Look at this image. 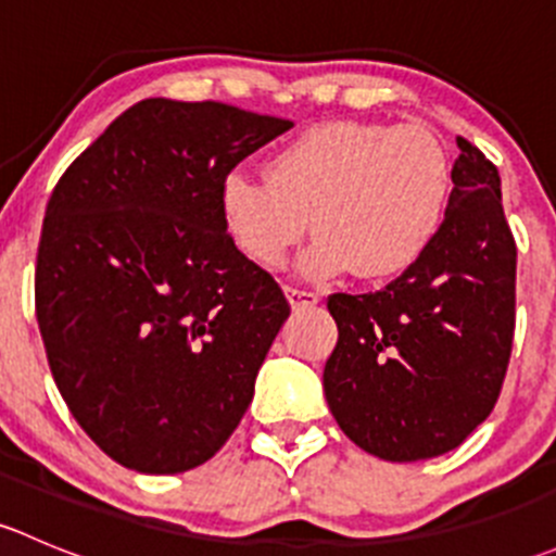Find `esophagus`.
Wrapping results in <instances>:
<instances>
[{
    "label": "esophagus",
    "instance_id": "1",
    "mask_svg": "<svg viewBox=\"0 0 556 556\" xmlns=\"http://www.w3.org/2000/svg\"><path fill=\"white\" fill-rule=\"evenodd\" d=\"M285 293H288V301H290V306H293V309H309V306H317L319 301H323V295L312 293V290L288 288Z\"/></svg>",
    "mask_w": 556,
    "mask_h": 556
}]
</instances>
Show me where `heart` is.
I'll return each mask as SVG.
<instances>
[{
    "label": "heart",
    "mask_w": 556,
    "mask_h": 556,
    "mask_svg": "<svg viewBox=\"0 0 556 556\" xmlns=\"http://www.w3.org/2000/svg\"><path fill=\"white\" fill-rule=\"evenodd\" d=\"M454 190L452 159L425 126L323 121L268 159L266 174L220 182V220L261 268L288 261L306 228L301 266L314 279L355 271L382 282L412 271L441 237Z\"/></svg>",
    "instance_id": "b5f03b06"
}]
</instances>
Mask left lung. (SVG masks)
Segmentation results:
<instances>
[{
    "mask_svg": "<svg viewBox=\"0 0 556 556\" xmlns=\"http://www.w3.org/2000/svg\"><path fill=\"white\" fill-rule=\"evenodd\" d=\"M446 226L428 255L363 295L336 293L325 401L346 439L390 463L439 457L495 408L517 323V242L497 166L457 137Z\"/></svg>",
    "mask_w": 556,
    "mask_h": 556,
    "instance_id": "obj_1",
    "label": "left lung"
}]
</instances>
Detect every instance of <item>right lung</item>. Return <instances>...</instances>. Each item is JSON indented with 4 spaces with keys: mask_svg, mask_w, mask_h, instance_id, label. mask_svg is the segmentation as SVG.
<instances>
[{
    "mask_svg": "<svg viewBox=\"0 0 556 556\" xmlns=\"http://www.w3.org/2000/svg\"><path fill=\"white\" fill-rule=\"evenodd\" d=\"M293 126L220 102L144 99L61 174L37 250L50 374L93 444L182 473L242 422L290 317L220 220V182Z\"/></svg>",
    "mask_w": 556,
    "mask_h": 556,
    "instance_id": "1",
    "label": "right lung"
}]
</instances>
